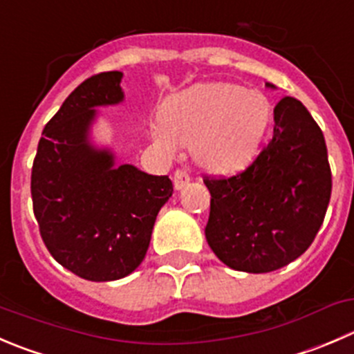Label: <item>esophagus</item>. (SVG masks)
<instances>
[{
    "label": "esophagus",
    "instance_id": "esophagus-1",
    "mask_svg": "<svg viewBox=\"0 0 354 354\" xmlns=\"http://www.w3.org/2000/svg\"><path fill=\"white\" fill-rule=\"evenodd\" d=\"M173 181H174V188H176V190H181V188H185L188 183H190V174H188V171L185 169H176L173 174Z\"/></svg>",
    "mask_w": 354,
    "mask_h": 354
}]
</instances>
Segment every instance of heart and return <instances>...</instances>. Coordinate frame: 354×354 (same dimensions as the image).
I'll use <instances>...</instances> for the list:
<instances>
[{
    "label": "heart",
    "mask_w": 354,
    "mask_h": 354,
    "mask_svg": "<svg viewBox=\"0 0 354 354\" xmlns=\"http://www.w3.org/2000/svg\"><path fill=\"white\" fill-rule=\"evenodd\" d=\"M160 121L150 126L153 143L167 156L192 145L198 162L216 173H233L254 160L272 121V105L257 90L211 82L173 95Z\"/></svg>",
    "instance_id": "heart-1"
}]
</instances>
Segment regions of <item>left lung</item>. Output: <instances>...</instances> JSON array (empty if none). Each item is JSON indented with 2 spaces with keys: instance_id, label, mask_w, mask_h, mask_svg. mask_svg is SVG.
Returning a JSON list of instances; mask_svg holds the SVG:
<instances>
[{
  "instance_id": "obj_1",
  "label": "left lung",
  "mask_w": 354,
  "mask_h": 354,
  "mask_svg": "<svg viewBox=\"0 0 354 354\" xmlns=\"http://www.w3.org/2000/svg\"><path fill=\"white\" fill-rule=\"evenodd\" d=\"M273 119L272 142L245 171L204 180L211 194L205 239L236 272H275L297 259L317 236L330 201L320 126L292 97L275 105Z\"/></svg>"
}]
</instances>
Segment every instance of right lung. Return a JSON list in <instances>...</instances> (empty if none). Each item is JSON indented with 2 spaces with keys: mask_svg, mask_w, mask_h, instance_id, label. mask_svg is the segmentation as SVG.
Listing matches in <instances>:
<instances>
[{
  "mask_svg": "<svg viewBox=\"0 0 354 354\" xmlns=\"http://www.w3.org/2000/svg\"><path fill=\"white\" fill-rule=\"evenodd\" d=\"M122 72H102L75 88L44 126L30 176L41 239L64 268L91 282L135 272L153 223L173 195L167 176L115 164L90 142L97 107L124 100Z\"/></svg>",
  "mask_w": 354,
  "mask_h": 354,
  "instance_id": "right-lung-1",
  "label": "right lung"
}]
</instances>
